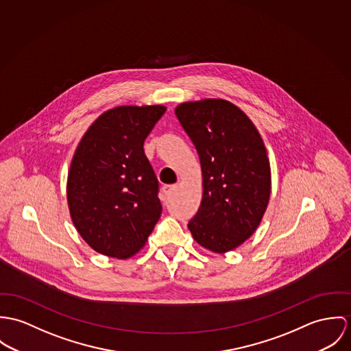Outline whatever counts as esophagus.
Masks as SVG:
<instances>
[{
    "label": "esophagus",
    "mask_w": 351,
    "mask_h": 351,
    "mask_svg": "<svg viewBox=\"0 0 351 351\" xmlns=\"http://www.w3.org/2000/svg\"><path fill=\"white\" fill-rule=\"evenodd\" d=\"M175 189H176V186L175 184H169V186H164L162 187V194L165 197H168L169 195L172 194L173 191H175Z\"/></svg>",
    "instance_id": "34e87169"
}]
</instances>
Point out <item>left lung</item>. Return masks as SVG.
Wrapping results in <instances>:
<instances>
[{
  "instance_id": "8db88e82",
  "label": "left lung",
  "mask_w": 351,
  "mask_h": 351,
  "mask_svg": "<svg viewBox=\"0 0 351 351\" xmlns=\"http://www.w3.org/2000/svg\"><path fill=\"white\" fill-rule=\"evenodd\" d=\"M197 152L203 196L189 222L195 241L226 253L258 228L271 196V165L249 117L225 99L184 102L175 109Z\"/></svg>"
}]
</instances>
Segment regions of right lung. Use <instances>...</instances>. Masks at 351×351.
Masks as SVG:
<instances>
[{
	"mask_svg": "<svg viewBox=\"0 0 351 351\" xmlns=\"http://www.w3.org/2000/svg\"><path fill=\"white\" fill-rule=\"evenodd\" d=\"M165 110L162 105L110 109L79 143L67 178V203L80 237L101 254L132 257L161 215L158 182L144 141Z\"/></svg>",
	"mask_w": 351,
	"mask_h": 351,
	"instance_id": "obj_1",
	"label": "right lung"
}]
</instances>
